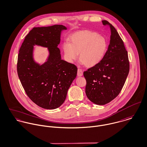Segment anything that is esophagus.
Returning a JSON list of instances; mask_svg holds the SVG:
<instances>
[{
  "label": "esophagus",
  "instance_id": "34e87169",
  "mask_svg": "<svg viewBox=\"0 0 147 147\" xmlns=\"http://www.w3.org/2000/svg\"><path fill=\"white\" fill-rule=\"evenodd\" d=\"M82 75H83L82 70L80 68H78V76L80 77V76H82Z\"/></svg>",
  "mask_w": 147,
  "mask_h": 147
}]
</instances>
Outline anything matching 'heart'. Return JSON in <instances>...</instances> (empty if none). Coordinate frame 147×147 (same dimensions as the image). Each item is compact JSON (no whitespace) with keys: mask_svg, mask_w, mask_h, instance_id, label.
<instances>
[{"mask_svg":"<svg viewBox=\"0 0 147 147\" xmlns=\"http://www.w3.org/2000/svg\"><path fill=\"white\" fill-rule=\"evenodd\" d=\"M69 42L63 44L66 59L69 62H73L80 54V62L86 67H92L98 65L107 52V40L92 31L82 30L75 32L69 37Z\"/></svg>","mask_w":147,"mask_h":147,"instance_id":"obj_1","label":"heart"}]
</instances>
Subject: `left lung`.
Listing matches in <instances>:
<instances>
[{"instance_id": "1", "label": "left lung", "mask_w": 147, "mask_h": 147, "mask_svg": "<svg viewBox=\"0 0 147 147\" xmlns=\"http://www.w3.org/2000/svg\"><path fill=\"white\" fill-rule=\"evenodd\" d=\"M102 23L111 30L108 50L98 65L84 72L86 95L98 105L107 104L119 94L130 68L127 52L118 32L106 20Z\"/></svg>"}]
</instances>
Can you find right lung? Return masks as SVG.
I'll list each match as a JSON object with an SVG mask.
<instances>
[{"label": "right lung", "instance_id": "obj_1", "mask_svg": "<svg viewBox=\"0 0 147 147\" xmlns=\"http://www.w3.org/2000/svg\"><path fill=\"white\" fill-rule=\"evenodd\" d=\"M67 27L61 25L34 27L26 35L18 55L17 73L30 99L38 106L53 109L65 102L67 91L77 75V67L61 59L57 47ZM47 47L49 55L40 65L33 59V46Z\"/></svg>", "mask_w": 147, "mask_h": 147}]
</instances>
